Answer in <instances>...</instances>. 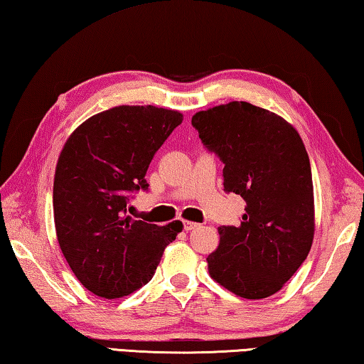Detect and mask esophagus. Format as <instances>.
Segmentation results:
<instances>
[{
	"mask_svg": "<svg viewBox=\"0 0 364 364\" xmlns=\"http://www.w3.org/2000/svg\"><path fill=\"white\" fill-rule=\"evenodd\" d=\"M198 227H200V224H195V222H188V220L183 222V230H186V232H192Z\"/></svg>",
	"mask_w": 364,
	"mask_h": 364,
	"instance_id": "obj_1",
	"label": "esophagus"
}]
</instances>
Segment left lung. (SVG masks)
Masks as SVG:
<instances>
[{"instance_id":"1","label":"left lung","mask_w":364,"mask_h":364,"mask_svg":"<svg viewBox=\"0 0 364 364\" xmlns=\"http://www.w3.org/2000/svg\"><path fill=\"white\" fill-rule=\"evenodd\" d=\"M192 126L224 163L225 192L246 201L238 227H219L209 275L240 297L275 294L314 241V182L302 139L288 121L247 102L198 112Z\"/></svg>"}]
</instances>
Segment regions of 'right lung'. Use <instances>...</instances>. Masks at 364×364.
Returning a JSON list of instances; mask_svg holds the SVG:
<instances>
[{"label":"right lung","mask_w":364,"mask_h":364,"mask_svg":"<svg viewBox=\"0 0 364 364\" xmlns=\"http://www.w3.org/2000/svg\"><path fill=\"white\" fill-rule=\"evenodd\" d=\"M178 112L119 105L94 114L68 137L54 177L57 240L70 269L92 294L129 296L155 275L182 222L132 219L127 206L146 192L153 155L182 123Z\"/></svg>","instance_id":"1"}]
</instances>
